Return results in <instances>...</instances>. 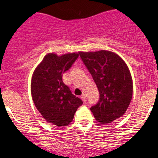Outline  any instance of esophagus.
<instances>
[{
  "mask_svg": "<svg viewBox=\"0 0 158 158\" xmlns=\"http://www.w3.org/2000/svg\"><path fill=\"white\" fill-rule=\"evenodd\" d=\"M81 98H82V101L83 102H85L86 101V96H85V94H82V95H81V97H80Z\"/></svg>",
  "mask_w": 158,
  "mask_h": 158,
  "instance_id": "34e87169",
  "label": "esophagus"
}]
</instances>
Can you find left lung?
Instances as JSON below:
<instances>
[{
	"label": "left lung",
	"instance_id": "1",
	"mask_svg": "<svg viewBox=\"0 0 158 158\" xmlns=\"http://www.w3.org/2000/svg\"><path fill=\"white\" fill-rule=\"evenodd\" d=\"M84 65L92 75L99 92V100L90 108L102 124L122 117L132 98V79L126 63L110 51L79 52Z\"/></svg>",
	"mask_w": 158,
	"mask_h": 158
}]
</instances>
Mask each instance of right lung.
<instances>
[{"mask_svg":"<svg viewBox=\"0 0 158 158\" xmlns=\"http://www.w3.org/2000/svg\"><path fill=\"white\" fill-rule=\"evenodd\" d=\"M78 57L79 53L76 52L60 56L47 54L32 77L31 94L35 106L47 122L58 127L69 125L83 103L63 82V74Z\"/></svg>","mask_w":158,"mask_h":158,"instance_id":"right-lung-1","label":"right lung"}]
</instances>
